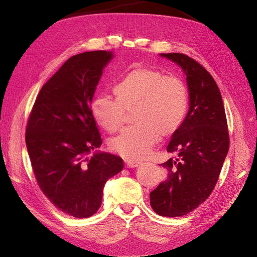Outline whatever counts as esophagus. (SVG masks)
<instances>
[{"label":"esophagus","mask_w":257,"mask_h":257,"mask_svg":"<svg viewBox=\"0 0 257 257\" xmlns=\"http://www.w3.org/2000/svg\"><path fill=\"white\" fill-rule=\"evenodd\" d=\"M124 162H125V165L128 168H134V167H137L138 165H141V162L135 161V160H128L127 159V160H125Z\"/></svg>","instance_id":"1"}]
</instances>
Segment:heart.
Returning a JSON list of instances; mask_svg holds the SVG:
<instances>
[{
  "mask_svg": "<svg viewBox=\"0 0 257 257\" xmlns=\"http://www.w3.org/2000/svg\"><path fill=\"white\" fill-rule=\"evenodd\" d=\"M115 98L99 93L91 100V112L98 125L118 131L125 109H133L134 125L110 139V149L127 159L147 157L160 141L181 126L189 110L190 96L184 81L160 69L137 66L113 85Z\"/></svg>",
  "mask_w": 257,
  "mask_h": 257,
  "instance_id": "b5f03b06",
  "label": "heart"
}]
</instances>
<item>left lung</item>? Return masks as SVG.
<instances>
[{
	"instance_id": "left-lung-1",
	"label": "left lung",
	"mask_w": 257,
	"mask_h": 257,
	"mask_svg": "<svg viewBox=\"0 0 257 257\" xmlns=\"http://www.w3.org/2000/svg\"><path fill=\"white\" fill-rule=\"evenodd\" d=\"M162 56L184 71L190 109L167 146V151L177 157L161 164L167 177L150 193V205L162 216H182L212 193L229 149V134L221 92L213 77L183 53Z\"/></svg>"
}]
</instances>
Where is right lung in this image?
<instances>
[{
    "label": "right lung",
    "mask_w": 257,
    "mask_h": 257,
    "mask_svg": "<svg viewBox=\"0 0 257 257\" xmlns=\"http://www.w3.org/2000/svg\"><path fill=\"white\" fill-rule=\"evenodd\" d=\"M111 58L105 50L69 58L43 85L26 127L37 184L62 212L78 219L96 213L106 181L123 169L120 157L90 154L103 143L91 100Z\"/></svg>",
    "instance_id": "add662e5"
}]
</instances>
